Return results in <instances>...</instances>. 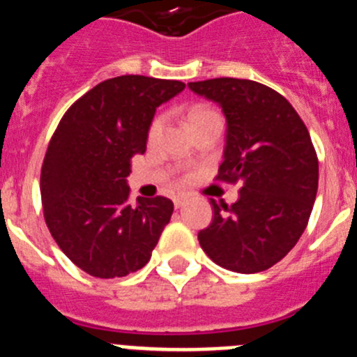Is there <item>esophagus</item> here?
Returning <instances> with one entry per match:
<instances>
[{
	"label": "esophagus",
	"mask_w": 357,
	"mask_h": 357,
	"mask_svg": "<svg viewBox=\"0 0 357 357\" xmlns=\"http://www.w3.org/2000/svg\"><path fill=\"white\" fill-rule=\"evenodd\" d=\"M185 203H187V197H185V196H176L174 197V206H176V208H181V206Z\"/></svg>",
	"instance_id": "obj_1"
}]
</instances>
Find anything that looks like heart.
Returning <instances> with one entry per match:
<instances>
[{"mask_svg":"<svg viewBox=\"0 0 357 357\" xmlns=\"http://www.w3.org/2000/svg\"><path fill=\"white\" fill-rule=\"evenodd\" d=\"M212 114H217L215 111H212L210 107H206V105H192L190 111H188V126H192V123L199 122V120L203 119H208V116H212ZM161 127H163V116H158V119L153 120V123H151V127H149V142H154L158 138V135H160Z\"/></svg>","mask_w":357,"mask_h":357,"instance_id":"obj_1","label":"heart"}]
</instances>
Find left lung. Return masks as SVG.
Returning <instances> with one entry per match:
<instances>
[{"label":"left lung","instance_id":"left-lung-1","mask_svg":"<svg viewBox=\"0 0 357 357\" xmlns=\"http://www.w3.org/2000/svg\"><path fill=\"white\" fill-rule=\"evenodd\" d=\"M226 116V145L217 179L241 183L231 206H213L197 234L221 268L259 273L275 266L307 226L318 190V158L307 127L280 93L246 79L188 82Z\"/></svg>","mask_w":357,"mask_h":357}]
</instances>
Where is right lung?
I'll return each instance as SVG.
<instances>
[{
	"label": "right lung",
	"mask_w": 357,
	"mask_h": 357,
	"mask_svg": "<svg viewBox=\"0 0 357 357\" xmlns=\"http://www.w3.org/2000/svg\"><path fill=\"white\" fill-rule=\"evenodd\" d=\"M185 89L179 80L122 75L79 98L59 122L41 169L45 221L64 255L91 277L144 268L174 204L129 203L131 158L144 154L156 107Z\"/></svg>",
	"instance_id": "1"
}]
</instances>
